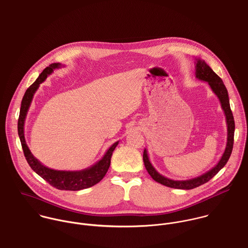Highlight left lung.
<instances>
[{"label": "left lung", "mask_w": 248, "mask_h": 248, "mask_svg": "<svg viewBox=\"0 0 248 248\" xmlns=\"http://www.w3.org/2000/svg\"><path fill=\"white\" fill-rule=\"evenodd\" d=\"M195 76L199 80L206 81L208 85L210 86L213 93L217 96V98L220 101L221 108L225 113L226 116V123H227V143L226 148L224 150V153L218 163L208 171L204 172L203 174L191 178L186 180H173L170 178H168L161 173H159L156 169L152 166L151 162L149 161V157L147 154V150L144 148L143 151V163L145 166L146 170L150 174V176L158 183H161L165 186L175 188V189H184L189 190L196 187H199L202 184H204L208 180H210L228 162L232 150V144H233V133H234V121L233 116L230 108V102H229V95L228 91L222 81V79L212 71V69L204 62V60L202 59H196L195 62Z\"/></svg>", "instance_id": "left-lung-1"}]
</instances>
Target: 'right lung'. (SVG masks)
Listing matches in <instances>:
<instances>
[{
    "instance_id": "1",
    "label": "right lung",
    "mask_w": 248,
    "mask_h": 248,
    "mask_svg": "<svg viewBox=\"0 0 248 248\" xmlns=\"http://www.w3.org/2000/svg\"><path fill=\"white\" fill-rule=\"evenodd\" d=\"M61 67H64V66L60 63H53L49 65L43 71V73L39 76L37 80L26 90L21 102L17 129H18V136L21 141L24 155L26 157V160L29 166L32 168V170L36 173H38L41 177H43L46 181H47L51 186L59 190L78 191V190H82V189L92 187L104 178V176L106 175L110 166V159H111L112 152L117 146L119 140L114 142L107 150V152L105 153V155L102 157L100 161H98L91 167L81 170H58L50 169L43 165L32 154V152L30 151L26 143V140L24 136V125H25L26 116L30 108L34 95L36 91L39 89L40 84L43 83L46 79V78L53 73L54 70L60 69Z\"/></svg>"
}]
</instances>
